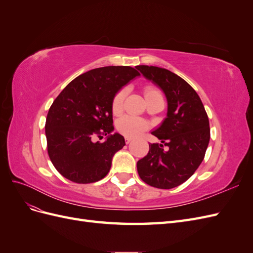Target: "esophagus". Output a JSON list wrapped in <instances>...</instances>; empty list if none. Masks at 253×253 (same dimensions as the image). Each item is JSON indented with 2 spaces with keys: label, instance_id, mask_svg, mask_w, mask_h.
Returning a JSON list of instances; mask_svg holds the SVG:
<instances>
[{
  "label": "esophagus",
  "instance_id": "obj_1",
  "mask_svg": "<svg viewBox=\"0 0 253 253\" xmlns=\"http://www.w3.org/2000/svg\"><path fill=\"white\" fill-rule=\"evenodd\" d=\"M132 141V138H129V137H126V143H129Z\"/></svg>",
  "mask_w": 253,
  "mask_h": 253
}]
</instances>
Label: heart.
Returning <instances> with one entry per match:
<instances>
[{
    "mask_svg": "<svg viewBox=\"0 0 253 253\" xmlns=\"http://www.w3.org/2000/svg\"><path fill=\"white\" fill-rule=\"evenodd\" d=\"M126 94L127 89L124 87L119 89L114 95L112 99V112L114 115H119L122 110H124ZM144 97L147 99V101L153 98H164L162 91L153 85H147L144 87ZM149 128L150 124L148 121L136 116H132V115H126V116L121 117L117 122V129L119 133L125 135L126 137H129V138H135V137L140 136Z\"/></svg>",
    "mask_w": 253,
    "mask_h": 253,
    "instance_id": "1",
    "label": "heart"
}]
</instances>
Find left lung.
Here are the masks:
<instances>
[{"instance_id": "obj_1", "label": "left lung", "mask_w": 253, "mask_h": 253, "mask_svg": "<svg viewBox=\"0 0 253 253\" xmlns=\"http://www.w3.org/2000/svg\"><path fill=\"white\" fill-rule=\"evenodd\" d=\"M136 68L164 90L168 100L167 118L152 132L162 143L150 144L137 171L149 186L172 189L188 180L204 160L210 140L208 115L194 88L179 76L157 66ZM164 145L169 149L165 151Z\"/></svg>"}]
</instances>
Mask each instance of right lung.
<instances>
[{
    "instance_id": "obj_1",
    "label": "right lung",
    "mask_w": 253,
    "mask_h": 253,
    "mask_svg": "<svg viewBox=\"0 0 253 253\" xmlns=\"http://www.w3.org/2000/svg\"><path fill=\"white\" fill-rule=\"evenodd\" d=\"M139 73L131 66L94 68L75 78L49 108L45 135L56 170L71 181L90 183L110 172L115 153L126 145L114 131L112 99ZM109 134L104 143L96 136Z\"/></svg>"
}]
</instances>
